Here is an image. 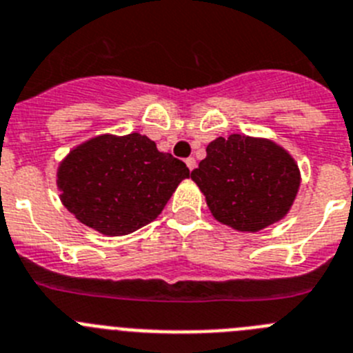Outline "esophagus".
Returning <instances> with one entry per match:
<instances>
[{
    "label": "esophagus",
    "mask_w": 353,
    "mask_h": 353,
    "mask_svg": "<svg viewBox=\"0 0 353 353\" xmlns=\"http://www.w3.org/2000/svg\"><path fill=\"white\" fill-rule=\"evenodd\" d=\"M184 161H186V167H188L190 170H193V169H195V167H196V160H195V158H193V157L186 158V160H184Z\"/></svg>",
    "instance_id": "obj_1"
}]
</instances>
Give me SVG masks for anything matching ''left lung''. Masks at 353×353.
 Returning a JSON list of instances; mask_svg holds the SVG:
<instances>
[{
  "label": "left lung",
  "instance_id": "obj_1",
  "mask_svg": "<svg viewBox=\"0 0 353 353\" xmlns=\"http://www.w3.org/2000/svg\"><path fill=\"white\" fill-rule=\"evenodd\" d=\"M192 172L216 220L259 232L290 211L301 184L294 158L268 139L234 133L218 137Z\"/></svg>",
  "mask_w": 353,
  "mask_h": 353
}]
</instances>
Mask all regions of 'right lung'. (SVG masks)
Listing matches in <instances>:
<instances>
[{"label":"right lung","mask_w":353,"mask_h":353,"mask_svg":"<svg viewBox=\"0 0 353 353\" xmlns=\"http://www.w3.org/2000/svg\"><path fill=\"white\" fill-rule=\"evenodd\" d=\"M188 167L141 133L100 135L75 148L58 169L61 202L81 223L126 236L163 211Z\"/></svg>","instance_id":"1"}]
</instances>
